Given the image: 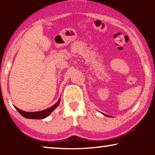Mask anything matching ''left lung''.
<instances>
[{"label":"left lung","instance_id":"left-lung-1","mask_svg":"<svg viewBox=\"0 0 155 155\" xmlns=\"http://www.w3.org/2000/svg\"><path fill=\"white\" fill-rule=\"evenodd\" d=\"M104 115H106V116H108V115H105V114H104Z\"/></svg>","mask_w":155,"mask_h":155}]
</instances>
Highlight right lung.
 I'll return each instance as SVG.
<instances>
[{"label": "right lung", "mask_w": 155, "mask_h": 155, "mask_svg": "<svg viewBox=\"0 0 155 155\" xmlns=\"http://www.w3.org/2000/svg\"><path fill=\"white\" fill-rule=\"evenodd\" d=\"M60 102V98L59 101H57L56 104H54L53 106H52L49 108L46 109L45 110L41 111H36V112H26L24 111H22L19 109H18L16 107L15 108L16 109L17 111L20 113V115H22L23 117H26V118H30V119H43L45 118L48 115L51 114V113L53 111V110L56 108V107L59 105Z\"/></svg>", "instance_id": "obj_1"}]
</instances>
